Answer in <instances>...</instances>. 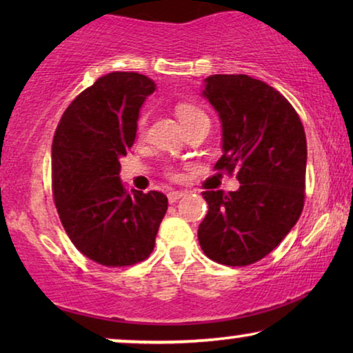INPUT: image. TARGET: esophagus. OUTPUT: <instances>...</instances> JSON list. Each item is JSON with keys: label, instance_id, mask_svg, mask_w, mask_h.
Masks as SVG:
<instances>
[{"label": "esophagus", "instance_id": "esophagus-1", "mask_svg": "<svg viewBox=\"0 0 353 353\" xmlns=\"http://www.w3.org/2000/svg\"><path fill=\"white\" fill-rule=\"evenodd\" d=\"M183 196H186L185 191H170L167 194L168 202H170V204H173V202H176V201H180Z\"/></svg>", "mask_w": 353, "mask_h": 353}]
</instances>
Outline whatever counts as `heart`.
Instances as JSON below:
<instances>
[{
  "instance_id": "b5f03b06",
  "label": "heart",
  "mask_w": 353,
  "mask_h": 353,
  "mask_svg": "<svg viewBox=\"0 0 353 353\" xmlns=\"http://www.w3.org/2000/svg\"><path fill=\"white\" fill-rule=\"evenodd\" d=\"M176 115H178V119H180V122L183 125H186V123H190L191 120H194L197 117H202L204 112H202L201 109L194 108V105H191V104H178L176 105ZM143 130H144V120L139 122V132H143Z\"/></svg>"
}]
</instances>
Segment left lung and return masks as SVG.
<instances>
[{"label":"left lung","instance_id":"left-lung-1","mask_svg":"<svg viewBox=\"0 0 353 353\" xmlns=\"http://www.w3.org/2000/svg\"><path fill=\"white\" fill-rule=\"evenodd\" d=\"M202 96L221 122L219 170L238 172V191H204L197 230L207 257L228 267L259 262L281 243L303 209L307 139L284 96L249 75H210Z\"/></svg>","mask_w":353,"mask_h":353}]
</instances>
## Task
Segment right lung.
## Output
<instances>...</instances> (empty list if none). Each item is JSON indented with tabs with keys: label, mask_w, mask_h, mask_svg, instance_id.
<instances>
[{
	"label": "right lung",
	"mask_w": 353,
	"mask_h": 353,
	"mask_svg": "<svg viewBox=\"0 0 353 353\" xmlns=\"http://www.w3.org/2000/svg\"><path fill=\"white\" fill-rule=\"evenodd\" d=\"M156 83L137 72L101 77L65 109L52 139V191L77 249L104 267H127L154 250L167 196L128 191L120 159L137 138L139 109Z\"/></svg>",
	"instance_id": "1"
}]
</instances>
